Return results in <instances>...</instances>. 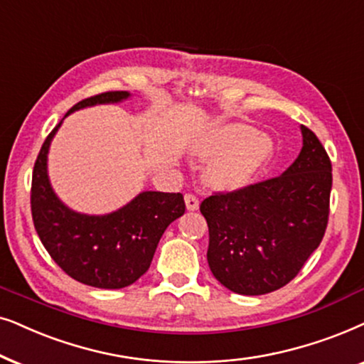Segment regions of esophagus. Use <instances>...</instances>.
I'll return each mask as SVG.
<instances>
[{"mask_svg": "<svg viewBox=\"0 0 364 364\" xmlns=\"http://www.w3.org/2000/svg\"><path fill=\"white\" fill-rule=\"evenodd\" d=\"M185 203H186V208L190 211H196L198 208H200V200L195 195H191V193H188L185 196Z\"/></svg>", "mask_w": 364, "mask_h": 364, "instance_id": "1", "label": "esophagus"}]
</instances>
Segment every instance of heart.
Segmentation results:
<instances>
[{
	"instance_id": "1",
	"label": "heart",
	"mask_w": 364,
	"mask_h": 364,
	"mask_svg": "<svg viewBox=\"0 0 364 364\" xmlns=\"http://www.w3.org/2000/svg\"><path fill=\"white\" fill-rule=\"evenodd\" d=\"M200 158H216L208 169L213 185L240 188L255 181L268 166L274 144L268 134L250 124L232 123L218 128L195 146Z\"/></svg>"
}]
</instances>
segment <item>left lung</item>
Here are the masks:
<instances>
[{"mask_svg":"<svg viewBox=\"0 0 364 364\" xmlns=\"http://www.w3.org/2000/svg\"><path fill=\"white\" fill-rule=\"evenodd\" d=\"M301 151L281 176L201 203L210 230L208 264L232 293L258 296L283 288L321 243L331 161L311 129L301 124Z\"/></svg>","mask_w":364,"mask_h":364,"instance_id":"8db88e82","label":"left lung"}]
</instances>
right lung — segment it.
<instances>
[{"label": "right lung", "instance_id": "1", "mask_svg": "<svg viewBox=\"0 0 364 364\" xmlns=\"http://www.w3.org/2000/svg\"><path fill=\"white\" fill-rule=\"evenodd\" d=\"M129 96L128 91L91 96L66 116L88 106L121 103ZM61 123L48 134L33 169L31 215L38 236L73 279L103 289L129 287L148 271L164 230L185 213V200L181 193L143 191L108 215L73 211L56 196L48 176V151Z\"/></svg>", "mask_w": 364, "mask_h": 364}]
</instances>
